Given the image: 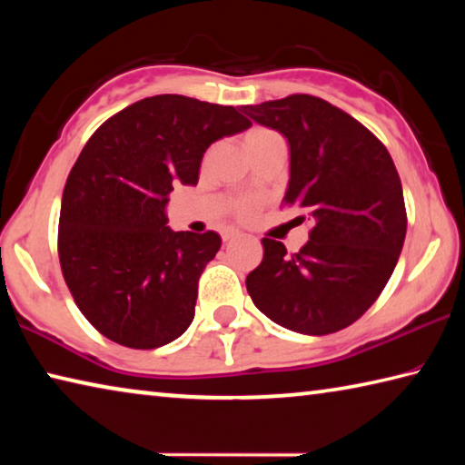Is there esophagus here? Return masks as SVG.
Returning <instances> with one entry per match:
<instances>
[{"mask_svg":"<svg viewBox=\"0 0 465 465\" xmlns=\"http://www.w3.org/2000/svg\"><path fill=\"white\" fill-rule=\"evenodd\" d=\"M222 238H223V242H232V240H235V238H240V232H238V230H225V232L222 233Z\"/></svg>","mask_w":465,"mask_h":465,"instance_id":"esophagus-1","label":"esophagus"}]
</instances>
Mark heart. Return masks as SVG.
<instances>
[{
	"mask_svg": "<svg viewBox=\"0 0 465 465\" xmlns=\"http://www.w3.org/2000/svg\"><path fill=\"white\" fill-rule=\"evenodd\" d=\"M266 135H272L271 131H266V129H252L248 135H246V139H243V143H248V141H254V139H261V137H266ZM254 207L256 204L252 203V201H242L238 207H235V215L238 217H250L252 213H254Z\"/></svg>",
	"mask_w": 465,
	"mask_h": 465,
	"instance_id": "obj_1",
	"label": "heart"
}]
</instances>
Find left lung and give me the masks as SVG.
I'll return each mask as SVG.
<instances>
[{"mask_svg": "<svg viewBox=\"0 0 465 465\" xmlns=\"http://www.w3.org/2000/svg\"><path fill=\"white\" fill-rule=\"evenodd\" d=\"M243 113L289 141L285 203L308 211L313 223L310 242L295 254L262 238L264 258L248 274V293L282 328L338 332L371 308L396 269L406 238L398 170L371 131L310 94L243 106Z\"/></svg>", "mask_w": 465, "mask_h": 465, "instance_id": "left-lung-1", "label": "left lung"}]
</instances>
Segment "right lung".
Returning <instances> with one entry per match:
<instances>
[{"label": "right lung", "instance_id": "right-lung-1", "mask_svg": "<svg viewBox=\"0 0 465 465\" xmlns=\"http://www.w3.org/2000/svg\"><path fill=\"white\" fill-rule=\"evenodd\" d=\"M252 123L233 106L160 94L100 124L69 172L59 262L75 305L110 341L157 349L191 326L215 232H172L174 186L199 183L203 153Z\"/></svg>", "mask_w": 465, "mask_h": 465}]
</instances>
